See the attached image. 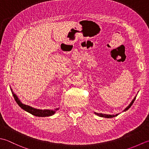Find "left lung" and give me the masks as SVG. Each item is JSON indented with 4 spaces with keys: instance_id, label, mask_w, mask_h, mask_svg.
Instances as JSON below:
<instances>
[{
    "instance_id": "8db88e82",
    "label": "left lung",
    "mask_w": 149,
    "mask_h": 149,
    "mask_svg": "<svg viewBox=\"0 0 149 149\" xmlns=\"http://www.w3.org/2000/svg\"><path fill=\"white\" fill-rule=\"evenodd\" d=\"M136 96H135L134 98V99L132 100V101L130 102V104H129V105L128 106V107H126L125 109V110H124L123 111H127L128 110V109L131 107L132 106V105L133 104V103H134V100H136ZM94 113H95V114H96L97 116H100V117H104V118H114V117H115V116H117L118 114H116V115H114V114H102V113H96V112H94Z\"/></svg>"
}]
</instances>
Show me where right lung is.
<instances>
[{
    "label": "right lung",
    "instance_id": "obj_1",
    "mask_svg": "<svg viewBox=\"0 0 149 149\" xmlns=\"http://www.w3.org/2000/svg\"><path fill=\"white\" fill-rule=\"evenodd\" d=\"M11 91L12 95H13L15 101H16V102L17 103V104L19 105L22 109H24V111H26V112H28V113L34 115V116H38V117L50 116H52V115H53L54 113H56V111L58 110V108L54 109V110H49V109H44V110H42V109H35L34 107H31V106H29V105L24 104L20 102V100L19 99V98H18L17 96L13 93V91H12L11 89Z\"/></svg>",
    "mask_w": 149,
    "mask_h": 149
}]
</instances>
